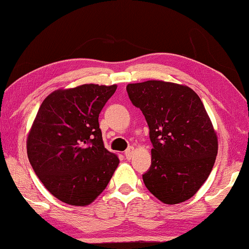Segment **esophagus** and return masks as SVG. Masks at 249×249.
<instances>
[{
	"label": "esophagus",
	"instance_id": "esophagus-1",
	"mask_svg": "<svg viewBox=\"0 0 249 249\" xmlns=\"http://www.w3.org/2000/svg\"><path fill=\"white\" fill-rule=\"evenodd\" d=\"M133 153H134V148H133V146H129V148L126 149V151H125L126 159H128V160L131 159L133 157Z\"/></svg>",
	"mask_w": 249,
	"mask_h": 249
}]
</instances>
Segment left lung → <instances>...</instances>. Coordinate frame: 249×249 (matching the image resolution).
Masks as SVG:
<instances>
[{"mask_svg": "<svg viewBox=\"0 0 249 249\" xmlns=\"http://www.w3.org/2000/svg\"><path fill=\"white\" fill-rule=\"evenodd\" d=\"M128 97L141 109L152 143L145 187L164 204L191 198L208 179L218 136L204 105L186 86L159 80L129 83Z\"/></svg>", "mask_w": 249, "mask_h": 249, "instance_id": "obj_1", "label": "left lung"}]
</instances>
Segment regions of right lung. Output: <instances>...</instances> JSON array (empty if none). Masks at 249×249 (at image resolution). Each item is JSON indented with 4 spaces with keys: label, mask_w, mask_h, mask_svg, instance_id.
<instances>
[{
    "label": "right lung",
    "mask_w": 249,
    "mask_h": 249,
    "mask_svg": "<svg viewBox=\"0 0 249 249\" xmlns=\"http://www.w3.org/2000/svg\"><path fill=\"white\" fill-rule=\"evenodd\" d=\"M117 86L82 85L45 98L27 139L30 164L59 201L85 206L101 194L120 163L105 148L98 117Z\"/></svg>",
    "instance_id": "obj_1"
}]
</instances>
